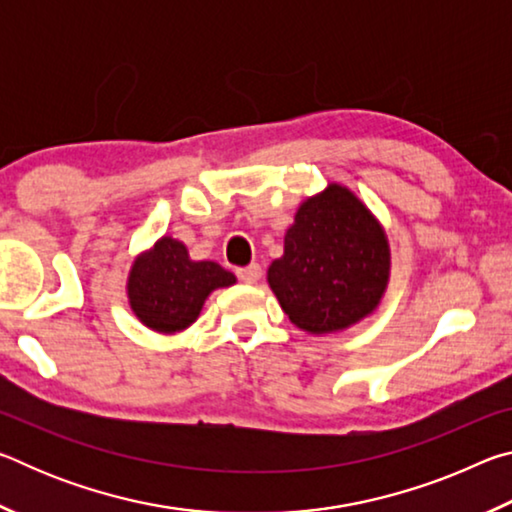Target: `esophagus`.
Segmentation results:
<instances>
[{"label":"esophagus","instance_id":"1","mask_svg":"<svg viewBox=\"0 0 512 512\" xmlns=\"http://www.w3.org/2000/svg\"><path fill=\"white\" fill-rule=\"evenodd\" d=\"M237 277L246 284H255L259 277H262V266L259 264H250L246 268H237Z\"/></svg>","mask_w":512,"mask_h":512}]
</instances>
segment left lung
I'll return each instance as SVG.
<instances>
[{"instance_id": "8db88e82", "label": "left lung", "mask_w": 512, "mask_h": 512, "mask_svg": "<svg viewBox=\"0 0 512 512\" xmlns=\"http://www.w3.org/2000/svg\"><path fill=\"white\" fill-rule=\"evenodd\" d=\"M391 277V248L372 212L348 187L329 183L298 207L268 287L309 334H332L377 309Z\"/></svg>"}]
</instances>
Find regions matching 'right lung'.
Masks as SVG:
<instances>
[{
  "label": "right lung",
  "instance_id": "add662e5",
  "mask_svg": "<svg viewBox=\"0 0 512 512\" xmlns=\"http://www.w3.org/2000/svg\"><path fill=\"white\" fill-rule=\"evenodd\" d=\"M237 277L216 262H194L183 241L162 237L135 259L128 273V302L153 332H183L201 314L214 289L232 287Z\"/></svg>",
  "mask_w": 512,
  "mask_h": 512
}]
</instances>
